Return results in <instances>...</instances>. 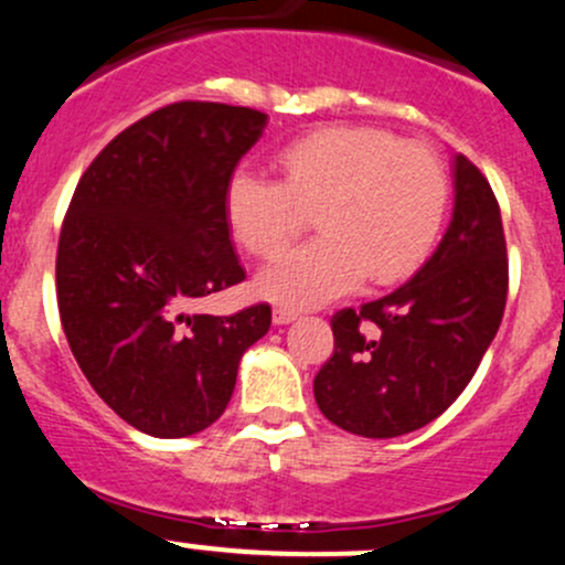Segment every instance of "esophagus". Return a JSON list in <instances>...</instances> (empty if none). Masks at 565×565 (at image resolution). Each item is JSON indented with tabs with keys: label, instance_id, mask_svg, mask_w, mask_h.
I'll use <instances>...</instances> for the list:
<instances>
[{
	"label": "esophagus",
	"instance_id": "obj_1",
	"mask_svg": "<svg viewBox=\"0 0 565 565\" xmlns=\"http://www.w3.org/2000/svg\"><path fill=\"white\" fill-rule=\"evenodd\" d=\"M295 319H300V311H295V308H273V324H292Z\"/></svg>",
	"mask_w": 565,
	"mask_h": 565
}]
</instances>
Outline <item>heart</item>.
I'll list each match as a JSON object with an SVG mask.
<instances>
[{
	"mask_svg": "<svg viewBox=\"0 0 565 565\" xmlns=\"http://www.w3.org/2000/svg\"><path fill=\"white\" fill-rule=\"evenodd\" d=\"M281 179L238 169L225 209L235 238L270 257L313 220L319 238L278 254L257 276L259 295L287 306H319L407 278L437 244L448 209V173L420 145L377 128L340 126L289 141Z\"/></svg>",
	"mask_w": 565,
	"mask_h": 565,
	"instance_id": "b5f03b06",
	"label": "heart"
}]
</instances>
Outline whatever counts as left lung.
<instances>
[{
  "label": "left lung",
  "mask_w": 565,
  "mask_h": 565,
  "mask_svg": "<svg viewBox=\"0 0 565 565\" xmlns=\"http://www.w3.org/2000/svg\"><path fill=\"white\" fill-rule=\"evenodd\" d=\"M454 220L407 284L332 316L334 351L313 381L340 429L388 439L431 424L480 367L507 306V241L480 169L456 154Z\"/></svg>",
  "instance_id": "obj_1"
}]
</instances>
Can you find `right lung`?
<instances>
[{"mask_svg":"<svg viewBox=\"0 0 565 565\" xmlns=\"http://www.w3.org/2000/svg\"><path fill=\"white\" fill-rule=\"evenodd\" d=\"M268 115L177 102L96 154L74 190L55 257L70 349L96 394L134 429L190 437L212 426L238 362L270 330V306L190 313L246 278L225 195Z\"/></svg>","mask_w":565,"mask_h":565,"instance_id":"1","label":"right lung"}]
</instances>
